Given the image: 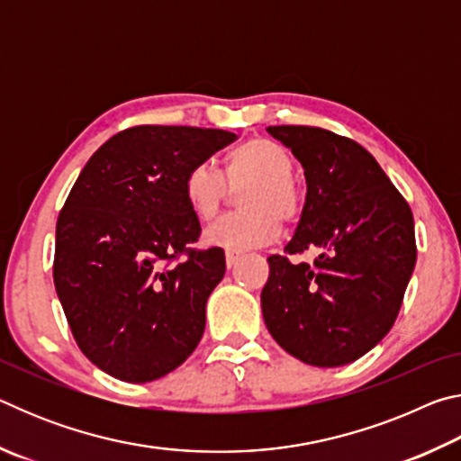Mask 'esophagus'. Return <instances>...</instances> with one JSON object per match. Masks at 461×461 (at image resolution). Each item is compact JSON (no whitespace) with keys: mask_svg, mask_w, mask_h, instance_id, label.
<instances>
[{"mask_svg":"<svg viewBox=\"0 0 461 461\" xmlns=\"http://www.w3.org/2000/svg\"><path fill=\"white\" fill-rule=\"evenodd\" d=\"M240 258H241V254H238V252H225V264H228V268L236 267Z\"/></svg>","mask_w":461,"mask_h":461,"instance_id":"obj_1","label":"esophagus"}]
</instances>
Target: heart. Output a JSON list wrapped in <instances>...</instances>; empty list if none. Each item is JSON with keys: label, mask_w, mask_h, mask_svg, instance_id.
<instances>
[{"label": "heart", "mask_w": 461, "mask_h": 461, "mask_svg": "<svg viewBox=\"0 0 461 461\" xmlns=\"http://www.w3.org/2000/svg\"><path fill=\"white\" fill-rule=\"evenodd\" d=\"M240 193L244 212L223 217L205 230V244L248 252L276 240L280 221L293 223L301 215L303 193L293 178V158L275 140L256 136L233 148L223 158L221 175L209 162H199L185 176L183 193L199 221H212L220 213L230 189L246 185Z\"/></svg>", "instance_id": "heart-1"}]
</instances>
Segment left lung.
<instances>
[{"label":"left lung","mask_w":461,"mask_h":461,"mask_svg":"<svg viewBox=\"0 0 461 461\" xmlns=\"http://www.w3.org/2000/svg\"><path fill=\"white\" fill-rule=\"evenodd\" d=\"M305 168L307 197L286 254L268 258L260 301L272 338L296 360L335 368L368 354L399 315L417 262L409 203L354 140L311 126H270Z\"/></svg>","instance_id":"8db88e82"}]
</instances>
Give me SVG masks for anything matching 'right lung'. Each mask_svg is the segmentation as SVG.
<instances>
[{
  "label": "right lung",
  "mask_w": 461,
  "mask_h": 461,
  "mask_svg": "<svg viewBox=\"0 0 461 461\" xmlns=\"http://www.w3.org/2000/svg\"><path fill=\"white\" fill-rule=\"evenodd\" d=\"M236 138L191 126L128 128L91 156L68 193L54 286L77 346L109 376L152 382L197 348L225 254L191 246L201 225L183 183Z\"/></svg>",
  "instance_id": "right-lung-1"
}]
</instances>
